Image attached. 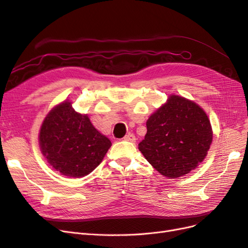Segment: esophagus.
<instances>
[{"label":"esophagus","instance_id":"obj_1","mask_svg":"<svg viewBox=\"0 0 248 248\" xmlns=\"http://www.w3.org/2000/svg\"><path fill=\"white\" fill-rule=\"evenodd\" d=\"M124 140H127V141H131V142H134V141L137 140L136 136H134L133 133H128V134H126V136L124 137Z\"/></svg>","mask_w":248,"mask_h":248}]
</instances>
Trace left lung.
Returning a JSON list of instances; mask_svg holds the SVG:
<instances>
[{"label": "left lung", "mask_w": 248, "mask_h": 248, "mask_svg": "<svg viewBox=\"0 0 248 248\" xmlns=\"http://www.w3.org/2000/svg\"><path fill=\"white\" fill-rule=\"evenodd\" d=\"M139 150L149 163L170 179L188 174L205 159L213 132L208 116L196 102L170 95L150 116Z\"/></svg>", "instance_id": "8db88e82"}]
</instances>
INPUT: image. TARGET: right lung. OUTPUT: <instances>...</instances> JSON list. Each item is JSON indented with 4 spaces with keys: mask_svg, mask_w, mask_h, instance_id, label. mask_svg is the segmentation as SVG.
<instances>
[{
    "mask_svg": "<svg viewBox=\"0 0 248 248\" xmlns=\"http://www.w3.org/2000/svg\"><path fill=\"white\" fill-rule=\"evenodd\" d=\"M39 145L56 170L79 178L99 166L111 142L95 128L87 115L74 110L67 100L58 104L43 120Z\"/></svg>",
    "mask_w": 248,
    "mask_h": 248,
    "instance_id": "obj_1",
    "label": "right lung"
}]
</instances>
